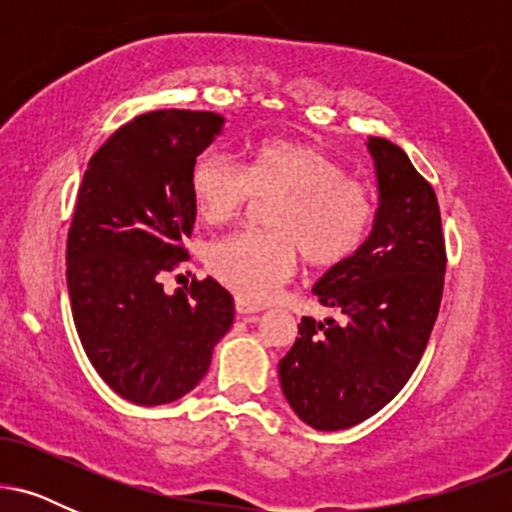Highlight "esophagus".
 Segmentation results:
<instances>
[{
  "label": "esophagus",
  "mask_w": 512,
  "mask_h": 512,
  "mask_svg": "<svg viewBox=\"0 0 512 512\" xmlns=\"http://www.w3.org/2000/svg\"><path fill=\"white\" fill-rule=\"evenodd\" d=\"M260 305L255 303H248L245 298H236V313L243 315V317H255L257 313H260Z\"/></svg>",
  "instance_id": "obj_1"
}]
</instances>
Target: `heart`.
<instances>
[{
	"label": "heart",
	"instance_id": "b5f03b06",
	"mask_svg": "<svg viewBox=\"0 0 512 512\" xmlns=\"http://www.w3.org/2000/svg\"><path fill=\"white\" fill-rule=\"evenodd\" d=\"M190 192L209 223L233 219L252 199H274L264 216L267 233H231L211 240L204 252L209 274L250 303L291 279L298 252L315 269L351 260L366 245L378 211L370 187L349 178L337 158L293 139H264L245 168L204 151L190 168Z\"/></svg>",
	"mask_w": 512,
	"mask_h": 512
}]
</instances>
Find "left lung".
I'll use <instances>...</instances> for the list:
<instances>
[{
	"label": "left lung",
	"instance_id": "8db88e82",
	"mask_svg": "<svg viewBox=\"0 0 512 512\" xmlns=\"http://www.w3.org/2000/svg\"><path fill=\"white\" fill-rule=\"evenodd\" d=\"M368 149L380 190L373 233L313 289L342 322L303 317L279 361L291 409L317 431L361 424L395 399L424 356L443 301L448 257L436 192L397 144L370 137Z\"/></svg>",
	"mask_w": 512,
	"mask_h": 512
}]
</instances>
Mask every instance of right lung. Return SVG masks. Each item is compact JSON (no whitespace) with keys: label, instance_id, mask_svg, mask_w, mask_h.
<instances>
[{"label":"right lung","instance_id":"obj_1","mask_svg":"<svg viewBox=\"0 0 512 512\" xmlns=\"http://www.w3.org/2000/svg\"><path fill=\"white\" fill-rule=\"evenodd\" d=\"M221 125L207 110L137 115L91 156L76 195L67 236L76 332L105 383L144 407L187 395L233 325V296L211 276L173 296L161 284L190 260V168Z\"/></svg>","mask_w":512,"mask_h":512}]
</instances>
